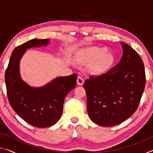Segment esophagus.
<instances>
[{
    "label": "esophagus",
    "instance_id": "1",
    "mask_svg": "<svg viewBox=\"0 0 153 153\" xmlns=\"http://www.w3.org/2000/svg\"><path fill=\"white\" fill-rule=\"evenodd\" d=\"M84 80L82 77H80V76L77 77V84L79 85V86H82V85H83V84H84Z\"/></svg>",
    "mask_w": 153,
    "mask_h": 153
}]
</instances>
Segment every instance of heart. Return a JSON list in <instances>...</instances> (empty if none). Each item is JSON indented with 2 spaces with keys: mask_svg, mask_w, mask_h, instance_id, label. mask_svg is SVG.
I'll return each instance as SVG.
<instances>
[{
  "mask_svg": "<svg viewBox=\"0 0 153 153\" xmlns=\"http://www.w3.org/2000/svg\"><path fill=\"white\" fill-rule=\"evenodd\" d=\"M107 49L93 47L79 52L77 61L82 64H90L89 71L94 75L105 73L114 63L112 54L107 53Z\"/></svg>",
  "mask_w": 153,
  "mask_h": 153,
  "instance_id": "1",
  "label": "heart"
}]
</instances>
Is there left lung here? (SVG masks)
Listing matches in <instances>:
<instances>
[{"label": "left lung", "mask_w": 153, "mask_h": 153, "mask_svg": "<svg viewBox=\"0 0 153 153\" xmlns=\"http://www.w3.org/2000/svg\"><path fill=\"white\" fill-rule=\"evenodd\" d=\"M121 44L123 56L117 65L84 84L88 113L101 126L117 125L135 113L146 84L143 61L131 46Z\"/></svg>", "instance_id": "left-lung-1"}]
</instances>
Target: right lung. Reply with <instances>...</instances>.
<instances>
[{
  "mask_svg": "<svg viewBox=\"0 0 153 153\" xmlns=\"http://www.w3.org/2000/svg\"><path fill=\"white\" fill-rule=\"evenodd\" d=\"M48 43V39H32L17 46L5 71L10 105L19 117L37 128H47L57 122L63 113L65 98L76 86V74L58 77L40 88L31 87L21 78L19 61L26 49Z\"/></svg>",
  "mask_w": 153,
  "mask_h": 153,
  "instance_id": "add662e5",
  "label": "right lung"
}]
</instances>
